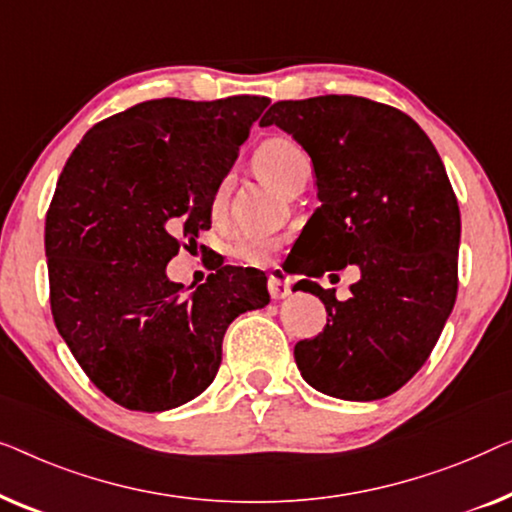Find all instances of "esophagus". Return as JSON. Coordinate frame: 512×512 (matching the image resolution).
<instances>
[{
	"mask_svg": "<svg viewBox=\"0 0 512 512\" xmlns=\"http://www.w3.org/2000/svg\"><path fill=\"white\" fill-rule=\"evenodd\" d=\"M266 285H269V294L273 299H285L292 294V280L287 278V273L280 269L269 273V283Z\"/></svg>",
	"mask_w": 512,
	"mask_h": 512,
	"instance_id": "34e87169",
	"label": "esophagus"
}]
</instances>
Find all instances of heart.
<instances>
[{"label":"heart","instance_id":"1","mask_svg":"<svg viewBox=\"0 0 512 512\" xmlns=\"http://www.w3.org/2000/svg\"><path fill=\"white\" fill-rule=\"evenodd\" d=\"M255 164L257 169L283 192L294 183L308 181V178H311V157H308L306 150L301 148L297 141L290 139V136H271V139H266L262 146L257 148ZM229 190H232V174L222 176L218 185H215V190L211 194L213 215H222V211H225ZM280 243L283 241L276 239V236L246 232L236 239L234 255L239 257L243 264L264 266L271 262L273 255H276Z\"/></svg>","mask_w":512,"mask_h":512}]
</instances>
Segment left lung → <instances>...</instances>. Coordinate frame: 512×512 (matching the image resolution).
<instances>
[{
	"instance_id": "obj_1",
	"label": "left lung",
	"mask_w": 512,
	"mask_h": 512,
	"mask_svg": "<svg viewBox=\"0 0 512 512\" xmlns=\"http://www.w3.org/2000/svg\"><path fill=\"white\" fill-rule=\"evenodd\" d=\"M259 125L292 134L318 187L292 253L327 325L294 345L301 376L327 397H390L427 362L457 299L462 218L441 155L406 113L352 95L276 102ZM348 263L360 280L338 302L317 278Z\"/></svg>"
}]
</instances>
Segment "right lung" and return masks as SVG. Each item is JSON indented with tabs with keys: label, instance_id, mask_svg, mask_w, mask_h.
<instances>
[{
	"label": "right lung",
	"instance_id": "add662e5",
	"mask_svg": "<svg viewBox=\"0 0 512 512\" xmlns=\"http://www.w3.org/2000/svg\"><path fill=\"white\" fill-rule=\"evenodd\" d=\"M269 99H150L90 129L46 215L50 311L106 397L162 413L213 383L222 338L269 304L266 276L218 264L194 292L167 276L211 227V194Z\"/></svg>",
	"mask_w": 512,
	"mask_h": 512
}]
</instances>
